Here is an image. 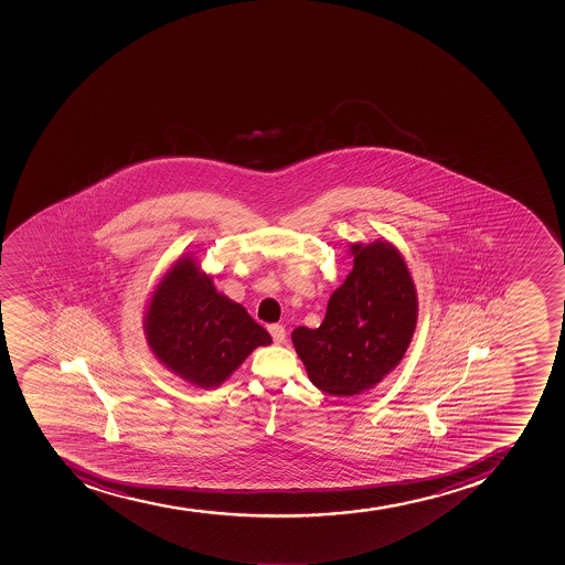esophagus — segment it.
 <instances>
[{
  "mask_svg": "<svg viewBox=\"0 0 565 565\" xmlns=\"http://www.w3.org/2000/svg\"><path fill=\"white\" fill-rule=\"evenodd\" d=\"M269 333L275 340V344H284L285 342V329L284 326H278V323H273L269 326Z\"/></svg>",
  "mask_w": 565,
  "mask_h": 565,
  "instance_id": "obj_1",
  "label": "esophagus"
}]
</instances>
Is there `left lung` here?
Returning <instances> with one entry per match:
<instances>
[{
  "label": "left lung",
  "mask_w": 565,
  "mask_h": 565,
  "mask_svg": "<svg viewBox=\"0 0 565 565\" xmlns=\"http://www.w3.org/2000/svg\"><path fill=\"white\" fill-rule=\"evenodd\" d=\"M351 253L353 270L329 298L322 326L290 337L312 384L334 397L375 387L403 361L417 323V292L397 248L375 242Z\"/></svg>",
  "instance_id": "8db88e82"
}]
</instances>
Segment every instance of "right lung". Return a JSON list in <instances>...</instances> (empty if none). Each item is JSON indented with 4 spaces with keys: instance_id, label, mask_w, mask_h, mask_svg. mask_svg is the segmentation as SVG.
<instances>
[{
    "instance_id": "right-lung-1",
    "label": "right lung",
    "mask_w": 565,
    "mask_h": 565,
    "mask_svg": "<svg viewBox=\"0 0 565 565\" xmlns=\"http://www.w3.org/2000/svg\"><path fill=\"white\" fill-rule=\"evenodd\" d=\"M145 328L157 359L204 390L220 386L258 345L273 342L192 258L179 259L157 285Z\"/></svg>"
}]
</instances>
